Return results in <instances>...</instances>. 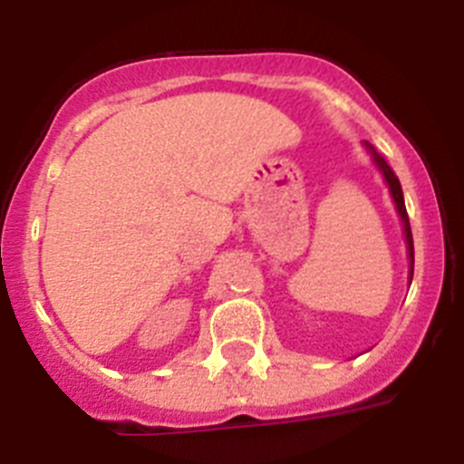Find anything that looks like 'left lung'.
<instances>
[{
	"label": "left lung",
	"mask_w": 464,
	"mask_h": 464,
	"mask_svg": "<svg viewBox=\"0 0 464 464\" xmlns=\"http://www.w3.org/2000/svg\"><path fill=\"white\" fill-rule=\"evenodd\" d=\"M368 152L372 154V161L377 163V168L382 170L383 179H386L388 184V190H391L392 195V202H395V208L397 213H400L401 218V224H404V236H406V245H409V258H411V280H413V233H411V224H409V213H406V206H404V195H401V186H400V179L395 177V172L391 170V166L386 163V159L382 157V154H377V150L372 148L371 143H366Z\"/></svg>",
	"instance_id": "obj_1"
}]
</instances>
